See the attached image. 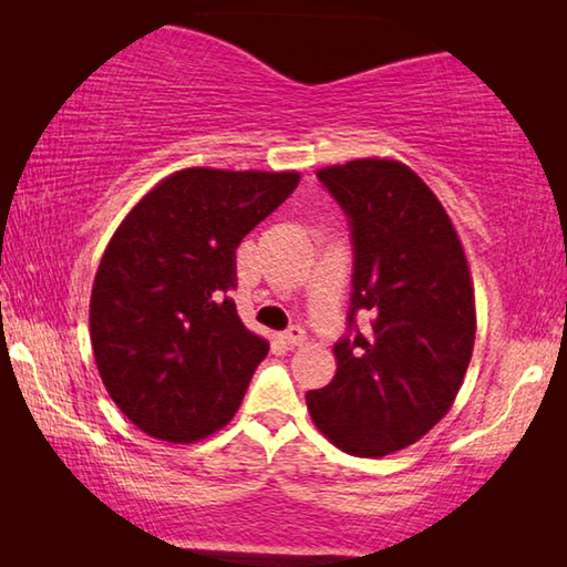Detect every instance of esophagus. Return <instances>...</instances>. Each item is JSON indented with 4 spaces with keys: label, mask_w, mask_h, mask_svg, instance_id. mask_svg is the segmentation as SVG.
I'll return each mask as SVG.
<instances>
[{
    "label": "esophagus",
    "mask_w": 567,
    "mask_h": 567,
    "mask_svg": "<svg viewBox=\"0 0 567 567\" xmlns=\"http://www.w3.org/2000/svg\"><path fill=\"white\" fill-rule=\"evenodd\" d=\"M282 340L285 344H290V348H302L307 342V334L302 328H290L287 332H282Z\"/></svg>",
    "instance_id": "obj_1"
}]
</instances>
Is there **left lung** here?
Here are the masks:
<instances>
[{
	"mask_svg": "<svg viewBox=\"0 0 567 567\" xmlns=\"http://www.w3.org/2000/svg\"><path fill=\"white\" fill-rule=\"evenodd\" d=\"M352 223V307L370 332L334 344L330 385L305 395L342 453L382 457L447 415L475 344V287L453 219L415 169L360 157L318 169Z\"/></svg>",
	"mask_w": 567,
	"mask_h": 567,
	"instance_id": "left-lung-1",
	"label": "left lung"
}]
</instances>
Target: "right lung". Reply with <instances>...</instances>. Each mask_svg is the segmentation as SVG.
<instances>
[{
  "instance_id": "1",
  "label": "right lung",
  "mask_w": 567,
  "mask_h": 567,
  "mask_svg": "<svg viewBox=\"0 0 567 567\" xmlns=\"http://www.w3.org/2000/svg\"><path fill=\"white\" fill-rule=\"evenodd\" d=\"M300 172L185 167L134 205L104 249L90 297L100 378L130 422L165 443L225 427L270 342L239 320L235 249Z\"/></svg>"
}]
</instances>
